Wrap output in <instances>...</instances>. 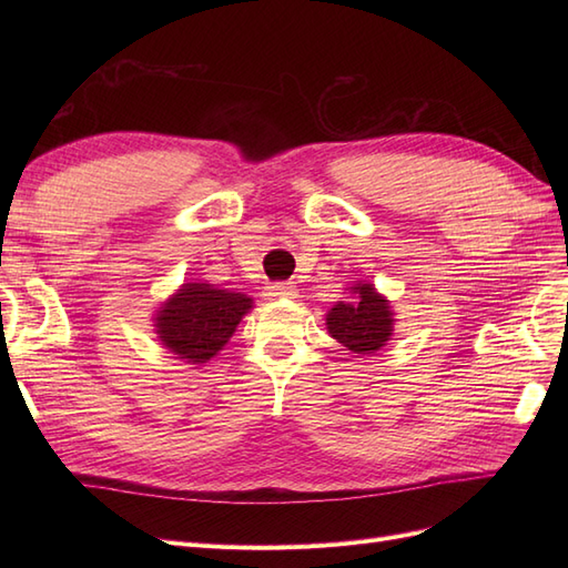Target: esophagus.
I'll return each instance as SVG.
<instances>
[{"label": "esophagus", "instance_id": "1", "mask_svg": "<svg viewBox=\"0 0 568 568\" xmlns=\"http://www.w3.org/2000/svg\"><path fill=\"white\" fill-rule=\"evenodd\" d=\"M267 298H294L296 296V286L291 282H274L267 286Z\"/></svg>", "mask_w": 568, "mask_h": 568}]
</instances>
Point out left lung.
<instances>
[{"label":"left lung","mask_w":568,"mask_h":568,"mask_svg":"<svg viewBox=\"0 0 568 568\" xmlns=\"http://www.w3.org/2000/svg\"><path fill=\"white\" fill-rule=\"evenodd\" d=\"M355 298L334 305L326 315V329L353 353H374L393 332V313L372 284H357Z\"/></svg>","instance_id":"obj_1"}]
</instances>
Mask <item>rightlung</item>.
<instances>
[{"label":"right lung","instance_id":"1","mask_svg":"<svg viewBox=\"0 0 568 568\" xmlns=\"http://www.w3.org/2000/svg\"><path fill=\"white\" fill-rule=\"evenodd\" d=\"M251 298L203 282L184 284L156 315L159 338L192 365L211 359L251 311Z\"/></svg>","mask_w":568,"mask_h":568}]
</instances>
